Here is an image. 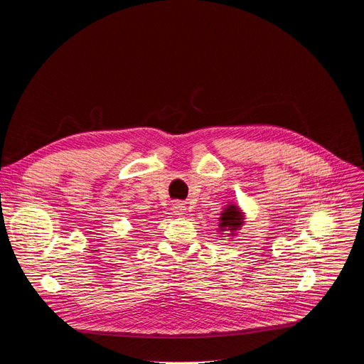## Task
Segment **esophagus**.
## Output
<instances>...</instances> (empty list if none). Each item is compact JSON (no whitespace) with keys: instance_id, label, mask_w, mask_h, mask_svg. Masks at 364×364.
Wrapping results in <instances>:
<instances>
[{"instance_id":"esophagus-1","label":"esophagus","mask_w":364,"mask_h":364,"mask_svg":"<svg viewBox=\"0 0 364 364\" xmlns=\"http://www.w3.org/2000/svg\"><path fill=\"white\" fill-rule=\"evenodd\" d=\"M174 213H176V215H183V214L186 213V206H184V203H181V202H176V203H174Z\"/></svg>"}]
</instances>
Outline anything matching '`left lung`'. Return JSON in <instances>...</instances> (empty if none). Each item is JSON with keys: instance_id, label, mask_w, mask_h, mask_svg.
<instances>
[{"instance_id": "8db88e82", "label": "left lung", "mask_w": 364, "mask_h": 364, "mask_svg": "<svg viewBox=\"0 0 364 364\" xmlns=\"http://www.w3.org/2000/svg\"><path fill=\"white\" fill-rule=\"evenodd\" d=\"M245 224V213L240 209L237 203H227L223 208V213L220 214L218 218V228L220 235H225L227 237L233 239L237 236V232L240 230V227Z\"/></svg>"}]
</instances>
